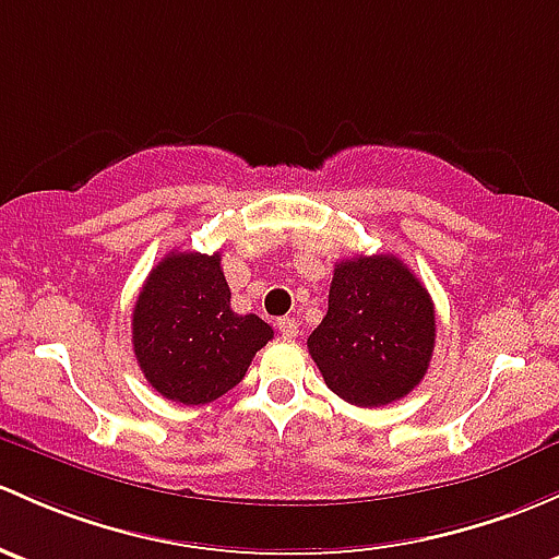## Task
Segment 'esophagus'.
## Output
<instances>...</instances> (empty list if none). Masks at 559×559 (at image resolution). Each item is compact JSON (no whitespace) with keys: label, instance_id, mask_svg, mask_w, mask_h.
Instances as JSON below:
<instances>
[{"label":"esophagus","instance_id":"1","mask_svg":"<svg viewBox=\"0 0 559 559\" xmlns=\"http://www.w3.org/2000/svg\"><path fill=\"white\" fill-rule=\"evenodd\" d=\"M278 332H281V337L295 340L297 332H299L297 319H289V316H286V319H278Z\"/></svg>","mask_w":559,"mask_h":559}]
</instances>
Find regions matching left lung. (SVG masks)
<instances>
[{
	"label": "left lung",
	"instance_id": "left-lung-1",
	"mask_svg": "<svg viewBox=\"0 0 559 559\" xmlns=\"http://www.w3.org/2000/svg\"><path fill=\"white\" fill-rule=\"evenodd\" d=\"M437 340L426 286L393 254L334 264L329 310L308 350L324 383L356 407L407 396L426 374Z\"/></svg>",
	"mask_w": 559,
	"mask_h": 559
}]
</instances>
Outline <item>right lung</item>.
<instances>
[{
    "label": "right lung",
    "mask_w": 559,
    "mask_h": 559,
    "mask_svg": "<svg viewBox=\"0 0 559 559\" xmlns=\"http://www.w3.org/2000/svg\"><path fill=\"white\" fill-rule=\"evenodd\" d=\"M133 354L146 383L179 404H209L243 380L267 340L260 316L230 308L222 254L171 251L133 305Z\"/></svg>",
    "instance_id": "obj_1"
}]
</instances>
